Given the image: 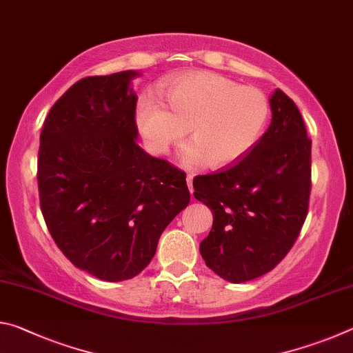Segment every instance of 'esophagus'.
Masks as SVG:
<instances>
[{"mask_svg": "<svg viewBox=\"0 0 353 353\" xmlns=\"http://www.w3.org/2000/svg\"><path fill=\"white\" fill-rule=\"evenodd\" d=\"M187 185H188V188H190V193L193 194V176H191V174L187 176Z\"/></svg>", "mask_w": 353, "mask_h": 353, "instance_id": "1", "label": "esophagus"}]
</instances>
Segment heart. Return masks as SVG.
Returning <instances> with one entry per match:
<instances>
[{
	"instance_id": "obj_1",
	"label": "heart",
	"mask_w": 353,
	"mask_h": 353,
	"mask_svg": "<svg viewBox=\"0 0 353 353\" xmlns=\"http://www.w3.org/2000/svg\"><path fill=\"white\" fill-rule=\"evenodd\" d=\"M160 101L143 97L137 124L151 151L165 154L187 132L181 152L188 168L240 162L252 151L270 119V99L260 88L240 85L212 71H187L165 81Z\"/></svg>"
}]
</instances>
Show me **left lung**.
Instances as JSON below:
<instances>
[{
    "mask_svg": "<svg viewBox=\"0 0 353 353\" xmlns=\"http://www.w3.org/2000/svg\"><path fill=\"white\" fill-rule=\"evenodd\" d=\"M272 119L240 162L193 181L194 198L213 213L199 250L227 282L274 270L305 223L312 190V140L297 105L282 90L270 98Z\"/></svg>",
    "mask_w": 353,
    "mask_h": 353,
    "instance_id": "8db88e82",
    "label": "left lung"
}]
</instances>
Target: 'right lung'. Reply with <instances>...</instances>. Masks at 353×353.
Returning a JSON list of instances; mask_svg holds the SVG:
<instances>
[{
    "instance_id": "1",
    "label": "right lung",
    "mask_w": 353,
    "mask_h": 353,
    "mask_svg": "<svg viewBox=\"0 0 353 353\" xmlns=\"http://www.w3.org/2000/svg\"><path fill=\"white\" fill-rule=\"evenodd\" d=\"M139 71L90 76L51 107L40 134L39 194L57 248L105 282L140 274L190 202L185 172L137 143Z\"/></svg>"
}]
</instances>
